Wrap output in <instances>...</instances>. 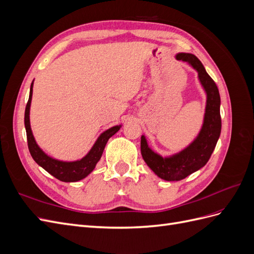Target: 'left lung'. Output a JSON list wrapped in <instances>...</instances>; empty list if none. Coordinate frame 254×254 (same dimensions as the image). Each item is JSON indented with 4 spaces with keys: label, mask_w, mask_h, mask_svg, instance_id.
<instances>
[{
    "label": "left lung",
    "mask_w": 254,
    "mask_h": 254,
    "mask_svg": "<svg viewBox=\"0 0 254 254\" xmlns=\"http://www.w3.org/2000/svg\"><path fill=\"white\" fill-rule=\"evenodd\" d=\"M177 60L189 64L198 73V79L206 96L202 126L195 139L186 148L163 157L152 150L146 136H141V153L145 163L159 178L166 181H179L200 170L217 144L221 131L220 96L216 83L206 73L201 61L190 53H178Z\"/></svg>",
    "instance_id": "left-lung-1"
}]
</instances>
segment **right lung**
<instances>
[{
    "label": "right lung",
    "mask_w": 254,
    "mask_h": 254,
    "mask_svg": "<svg viewBox=\"0 0 254 254\" xmlns=\"http://www.w3.org/2000/svg\"><path fill=\"white\" fill-rule=\"evenodd\" d=\"M33 87L34 81L30 84L29 90V98L25 108L24 114V125L26 129V135H27V144L30 155H32L35 162L44 168L49 174L55 177L58 180L64 182H76L79 181L83 178H86L88 175H90L95 168L96 164L102 158L103 151L105 149V146L108 142V140L112 135L117 133L121 129L122 125L113 126L106 131L99 134L97 140L92 146L91 149L84 157L76 161H61L54 159L48 156L37 144L32 128H30V121H29V111H30V104H32V97H33Z\"/></svg>",
    "instance_id": "add662e5"
}]
</instances>
